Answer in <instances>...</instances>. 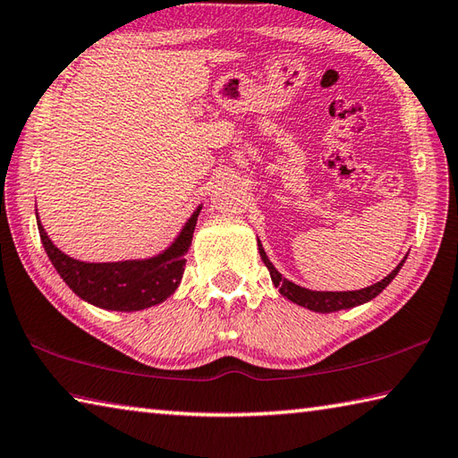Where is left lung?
<instances>
[{"label": "left lung", "instance_id": "1", "mask_svg": "<svg viewBox=\"0 0 458 458\" xmlns=\"http://www.w3.org/2000/svg\"><path fill=\"white\" fill-rule=\"evenodd\" d=\"M258 252H260L262 262L266 264V268H268V272H270V278L274 282V286L280 290L282 296H286L288 301H293L298 306H304V309H309L312 312H322V314L354 309V306L372 301L374 296H378L382 290H385L390 284V282H393V278L396 276L398 270H401V266L406 260V258H404V260L398 264L396 268L388 274V276H385L380 282H377V284H372V286H367L362 290H348V293H318V290L302 288V286L294 284V282L282 278V274L276 268H274V264L268 260V256H266L260 240H258Z\"/></svg>", "mask_w": 458, "mask_h": 458}]
</instances>
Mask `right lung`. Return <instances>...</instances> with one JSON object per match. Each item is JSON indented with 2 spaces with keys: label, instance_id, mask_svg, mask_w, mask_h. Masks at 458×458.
<instances>
[{
  "label": "right lung",
  "instance_id": "1",
  "mask_svg": "<svg viewBox=\"0 0 458 458\" xmlns=\"http://www.w3.org/2000/svg\"><path fill=\"white\" fill-rule=\"evenodd\" d=\"M202 206L190 216L178 238L164 252L144 260L122 262H81L64 254L41 226L38 218L39 238L54 268L81 301L104 310L134 312L156 306L170 298L182 280L186 256L192 244L198 214Z\"/></svg>",
  "mask_w": 458,
  "mask_h": 458
}]
</instances>
